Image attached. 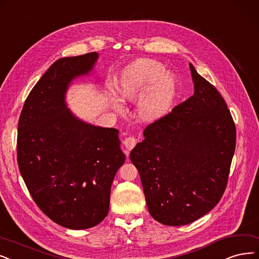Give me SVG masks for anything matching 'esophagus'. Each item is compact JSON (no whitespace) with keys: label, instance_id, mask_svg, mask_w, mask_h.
Here are the masks:
<instances>
[{"label":"esophagus","instance_id":"obj_1","mask_svg":"<svg viewBox=\"0 0 259 259\" xmlns=\"http://www.w3.org/2000/svg\"><path fill=\"white\" fill-rule=\"evenodd\" d=\"M123 143H124V146H125L126 150L131 151V150H132L134 147L136 146V143H137V139H136L135 137H134V136H130V137H126L125 139H124Z\"/></svg>","mask_w":259,"mask_h":259}]
</instances>
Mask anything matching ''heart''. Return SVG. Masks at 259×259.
Listing matches in <instances>:
<instances>
[{"instance_id": "heart-1", "label": "heart", "mask_w": 259, "mask_h": 259, "mask_svg": "<svg viewBox=\"0 0 259 259\" xmlns=\"http://www.w3.org/2000/svg\"><path fill=\"white\" fill-rule=\"evenodd\" d=\"M122 99L135 101L145 93L138 103V113L143 120L156 119L169 108L177 92V79L165 73L162 65L152 59H139L123 70L118 84ZM117 111L123 109L118 99H112Z\"/></svg>"}]
</instances>
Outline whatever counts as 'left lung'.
I'll return each instance as SVG.
<instances>
[{
    "mask_svg": "<svg viewBox=\"0 0 259 259\" xmlns=\"http://www.w3.org/2000/svg\"><path fill=\"white\" fill-rule=\"evenodd\" d=\"M194 94L144 130L130 154L150 214L161 224H189L210 211L225 190L236 146L226 103L189 64Z\"/></svg>",
    "mask_w": 259,
    "mask_h": 259,
    "instance_id": "left-lung-1",
    "label": "left lung"
}]
</instances>
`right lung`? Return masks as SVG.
I'll return each instance as SVG.
<instances>
[{
  "instance_id": "right-lung-1",
  "label": "right lung",
  "mask_w": 259,
  "mask_h": 259,
  "mask_svg": "<svg viewBox=\"0 0 259 259\" xmlns=\"http://www.w3.org/2000/svg\"><path fill=\"white\" fill-rule=\"evenodd\" d=\"M98 59L92 52L56 60L29 92L18 124L26 187L51 220L70 230L105 219L112 181L125 161L119 131L79 119L66 102L72 81L90 74Z\"/></svg>"
}]
</instances>
